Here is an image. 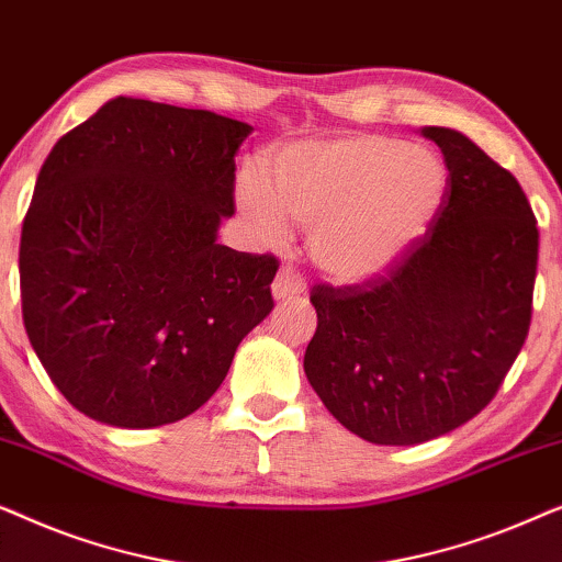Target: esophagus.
Segmentation results:
<instances>
[{
	"mask_svg": "<svg viewBox=\"0 0 562 562\" xmlns=\"http://www.w3.org/2000/svg\"><path fill=\"white\" fill-rule=\"evenodd\" d=\"M306 291V283L302 279V273L296 271V268H281L279 273H276L273 279V286H271V294L276 302H286V299H294V296H302Z\"/></svg>",
	"mask_w": 562,
	"mask_h": 562,
	"instance_id": "34e87169",
	"label": "esophagus"
}]
</instances>
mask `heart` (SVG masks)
Here are the masks:
<instances>
[{"instance_id":"1","label":"heart","mask_w":562,"mask_h":562,"mask_svg":"<svg viewBox=\"0 0 562 562\" xmlns=\"http://www.w3.org/2000/svg\"><path fill=\"white\" fill-rule=\"evenodd\" d=\"M450 173L440 153L394 137L299 140L266 158L263 176L243 171L235 202L266 245L289 237V220L310 227V256L335 281L389 271L427 233Z\"/></svg>"}]
</instances>
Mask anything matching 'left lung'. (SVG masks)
Here are the masks:
<instances>
[{
	"label": "left lung",
	"mask_w": 562,
	"mask_h": 562,
	"mask_svg": "<svg viewBox=\"0 0 562 562\" xmlns=\"http://www.w3.org/2000/svg\"><path fill=\"white\" fill-rule=\"evenodd\" d=\"M419 133L450 171L432 227L386 276L312 291L306 381L373 445H419L473 419L532 319L540 233L519 181L458 130Z\"/></svg>",
	"instance_id": "obj_1"
}]
</instances>
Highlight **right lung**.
<instances>
[{"label": "right lung", "mask_w": 562, "mask_h": 562, "mask_svg": "<svg viewBox=\"0 0 562 562\" xmlns=\"http://www.w3.org/2000/svg\"><path fill=\"white\" fill-rule=\"evenodd\" d=\"M248 122L114 97L37 173L22 319L56 389L102 425H171L210 402L273 310L279 263L217 243Z\"/></svg>", "instance_id": "right-lung-1"}]
</instances>
